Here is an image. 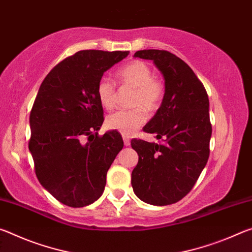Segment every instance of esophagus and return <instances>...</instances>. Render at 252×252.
Wrapping results in <instances>:
<instances>
[{
	"label": "esophagus",
	"mask_w": 252,
	"mask_h": 252,
	"mask_svg": "<svg viewBox=\"0 0 252 252\" xmlns=\"http://www.w3.org/2000/svg\"><path fill=\"white\" fill-rule=\"evenodd\" d=\"M123 142H125V146L126 147H129L130 146V139L127 138V136H126V135H123Z\"/></svg>",
	"instance_id": "1"
}]
</instances>
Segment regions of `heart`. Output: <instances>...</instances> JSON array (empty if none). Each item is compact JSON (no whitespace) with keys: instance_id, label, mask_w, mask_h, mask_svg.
Returning <instances> with one entry per match:
<instances>
[{"instance_id":"b5f03b06","label":"heart","mask_w":252,"mask_h":252,"mask_svg":"<svg viewBox=\"0 0 252 252\" xmlns=\"http://www.w3.org/2000/svg\"><path fill=\"white\" fill-rule=\"evenodd\" d=\"M117 79L122 87L134 89L132 97V110H122L114 112L106 118V126L111 130L120 132L122 135H132L148 120L149 112L159 108L164 95V88L152 76V69L146 62L132 61L122 66L117 72ZM96 94L104 109L112 110L116 106V84L111 79L102 76L96 85Z\"/></svg>"}]
</instances>
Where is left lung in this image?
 <instances>
[{
	"instance_id": "1",
	"label": "left lung",
	"mask_w": 252,
	"mask_h": 252,
	"mask_svg": "<svg viewBox=\"0 0 252 252\" xmlns=\"http://www.w3.org/2000/svg\"><path fill=\"white\" fill-rule=\"evenodd\" d=\"M164 78V95L144 132L161 143L133 139L139 161L131 174L134 193L153 206L178 202L190 192L209 159L211 123L206 89L191 67L164 50H141Z\"/></svg>"
}]
</instances>
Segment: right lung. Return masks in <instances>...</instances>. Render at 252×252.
<instances>
[{"instance_id":"obj_1","label":"right lung","mask_w":252,"mask_h":252,"mask_svg":"<svg viewBox=\"0 0 252 252\" xmlns=\"http://www.w3.org/2000/svg\"><path fill=\"white\" fill-rule=\"evenodd\" d=\"M127 55V51H79L55 65L37 92L30 113L29 149L42 187L65 206L96 201L104 191L106 172L122 150L118 132L97 135L104 119L96 85Z\"/></svg>"}]
</instances>
